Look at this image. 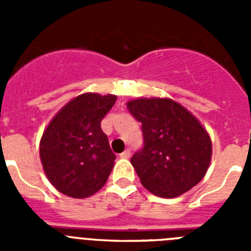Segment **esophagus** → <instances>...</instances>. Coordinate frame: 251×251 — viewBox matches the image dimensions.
Instances as JSON below:
<instances>
[{
  "label": "esophagus",
  "instance_id": "34e87169",
  "mask_svg": "<svg viewBox=\"0 0 251 251\" xmlns=\"http://www.w3.org/2000/svg\"><path fill=\"white\" fill-rule=\"evenodd\" d=\"M122 158H129L130 157V148H127L123 153H121Z\"/></svg>",
  "mask_w": 251,
  "mask_h": 251
}]
</instances>
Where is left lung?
Segmentation results:
<instances>
[{
    "label": "left lung",
    "mask_w": 251,
    "mask_h": 251,
    "mask_svg": "<svg viewBox=\"0 0 251 251\" xmlns=\"http://www.w3.org/2000/svg\"><path fill=\"white\" fill-rule=\"evenodd\" d=\"M127 108L142 123L145 146L130 159L142 185L156 196L174 199L200 182L212 154L200 121L170 98L133 99Z\"/></svg>",
    "instance_id": "left-lung-1"
}]
</instances>
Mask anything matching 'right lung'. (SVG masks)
<instances>
[{
	"label": "right lung",
	"mask_w": 251,
	"mask_h": 251,
	"mask_svg": "<svg viewBox=\"0 0 251 251\" xmlns=\"http://www.w3.org/2000/svg\"><path fill=\"white\" fill-rule=\"evenodd\" d=\"M117 97L84 93L55 114L40 141L44 172L57 191L74 199L98 192L114 166L108 137L100 122Z\"/></svg>",
	"instance_id": "obj_1"
}]
</instances>
